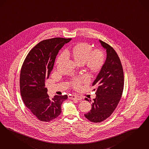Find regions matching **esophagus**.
<instances>
[{"mask_svg":"<svg viewBox=\"0 0 149 149\" xmlns=\"http://www.w3.org/2000/svg\"><path fill=\"white\" fill-rule=\"evenodd\" d=\"M68 98L69 99H75V100H77L82 99V98L80 97H78V96L75 95H71V94L68 95Z\"/></svg>","mask_w":149,"mask_h":149,"instance_id":"34e87169","label":"esophagus"}]
</instances>
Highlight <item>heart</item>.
Instances as JSON below:
<instances>
[{"label": "heart", "instance_id": "1", "mask_svg": "<svg viewBox=\"0 0 149 149\" xmlns=\"http://www.w3.org/2000/svg\"><path fill=\"white\" fill-rule=\"evenodd\" d=\"M65 54L71 56L77 65L84 64L88 70L93 73L100 71L104 65V58L102 52L97 49L92 50L91 46L87 43L76 45L70 50H67ZM63 58V54L60 56L57 60V63H59ZM86 79V78L84 77L75 79L72 83L73 86L78 87L81 82Z\"/></svg>", "mask_w": 149, "mask_h": 149}]
</instances>
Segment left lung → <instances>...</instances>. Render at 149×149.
<instances>
[{
    "label": "left lung",
    "instance_id": "8db88e82",
    "mask_svg": "<svg viewBox=\"0 0 149 149\" xmlns=\"http://www.w3.org/2000/svg\"><path fill=\"white\" fill-rule=\"evenodd\" d=\"M106 50L107 57L92 86L96 97L93 99L92 109L85 117L89 121L100 123L109 117L118 104L124 88V73L119 57L110 45L99 40ZM86 100L91 101L86 98Z\"/></svg>",
    "mask_w": 149,
    "mask_h": 149
}]
</instances>
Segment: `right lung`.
<instances>
[{"label":"right lung","mask_w":149,"mask_h":149,"mask_svg":"<svg viewBox=\"0 0 149 149\" xmlns=\"http://www.w3.org/2000/svg\"><path fill=\"white\" fill-rule=\"evenodd\" d=\"M72 39L56 38L40 42L29 52L23 63L20 88L26 107L40 121H51L61 113V105L67 95L50 98L46 81L53 69L56 56L64 45Z\"/></svg>","instance_id":"1"}]
</instances>
